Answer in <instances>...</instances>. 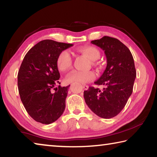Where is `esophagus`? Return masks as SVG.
Returning <instances> with one entry per match:
<instances>
[{"label":"esophagus","instance_id":"1","mask_svg":"<svg viewBox=\"0 0 157 157\" xmlns=\"http://www.w3.org/2000/svg\"><path fill=\"white\" fill-rule=\"evenodd\" d=\"M82 86H83V89H84V90H87V89H89V86H88V85L83 84V85H82Z\"/></svg>","mask_w":157,"mask_h":157}]
</instances>
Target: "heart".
Listing matches in <instances>:
<instances>
[{
  "mask_svg": "<svg viewBox=\"0 0 157 157\" xmlns=\"http://www.w3.org/2000/svg\"><path fill=\"white\" fill-rule=\"evenodd\" d=\"M79 52L86 56L89 59L95 61L100 57V53L94 46H83L79 48ZM72 57L67 50H63L59 53L57 59V68L61 71H66L72 66ZM95 78L94 71H73L66 77V81L71 83L85 84L91 81Z\"/></svg>",
  "mask_w": 157,
  "mask_h": 157,
  "instance_id": "1",
  "label": "heart"
}]
</instances>
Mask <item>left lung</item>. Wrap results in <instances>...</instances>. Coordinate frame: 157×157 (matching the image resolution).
Segmentation results:
<instances>
[{"label":"left lung","mask_w":157,"mask_h":157,"mask_svg":"<svg viewBox=\"0 0 157 157\" xmlns=\"http://www.w3.org/2000/svg\"><path fill=\"white\" fill-rule=\"evenodd\" d=\"M105 51L107 67L95 84L104 85L102 91L90 86L84 91L86 105L103 118H111L121 112L130 95L136 71L130 50L118 39L105 36L91 41Z\"/></svg>","instance_id":"obj_1"}]
</instances>
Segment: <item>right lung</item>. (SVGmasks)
Segmentation results:
<instances>
[{"instance_id":"1","label":"right lung","mask_w":157,"mask_h":157,"mask_svg":"<svg viewBox=\"0 0 157 157\" xmlns=\"http://www.w3.org/2000/svg\"><path fill=\"white\" fill-rule=\"evenodd\" d=\"M72 46L43 40L29 50L21 63L18 73V92L27 112L36 122L50 124L63 113L70 85L55 88L60 83L57 59L61 52Z\"/></svg>"}]
</instances>
